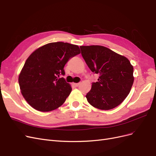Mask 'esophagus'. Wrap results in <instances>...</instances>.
Returning a JSON list of instances; mask_svg holds the SVG:
<instances>
[{"instance_id":"obj_1","label":"esophagus","mask_w":156,"mask_h":156,"mask_svg":"<svg viewBox=\"0 0 156 156\" xmlns=\"http://www.w3.org/2000/svg\"><path fill=\"white\" fill-rule=\"evenodd\" d=\"M80 84V83H72V85L73 86V87H78L79 85Z\"/></svg>"}]
</instances>
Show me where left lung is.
<instances>
[{
	"label": "left lung",
	"instance_id": "1",
	"mask_svg": "<svg viewBox=\"0 0 156 156\" xmlns=\"http://www.w3.org/2000/svg\"><path fill=\"white\" fill-rule=\"evenodd\" d=\"M81 55L92 72L99 75L86 95L88 103L101 110L114 108L123 101L133 85V68L125 56L101 45L81 46Z\"/></svg>",
	"mask_w": 156,
	"mask_h": 156
}]
</instances>
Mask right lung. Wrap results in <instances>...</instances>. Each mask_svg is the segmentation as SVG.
<instances>
[{
	"mask_svg": "<svg viewBox=\"0 0 156 156\" xmlns=\"http://www.w3.org/2000/svg\"><path fill=\"white\" fill-rule=\"evenodd\" d=\"M77 45L53 42L36 49L26 60L19 76L22 95L35 109L48 112L65 102L72 87L64 77V66L80 54Z\"/></svg>",
	"mask_w": 156,
	"mask_h": 156,
	"instance_id": "1",
	"label": "right lung"
}]
</instances>
